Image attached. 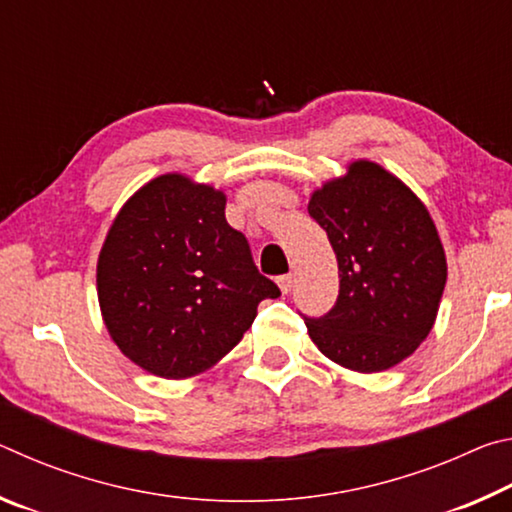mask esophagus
<instances>
[{"label": "esophagus", "mask_w": 512, "mask_h": 512, "mask_svg": "<svg viewBox=\"0 0 512 512\" xmlns=\"http://www.w3.org/2000/svg\"><path fill=\"white\" fill-rule=\"evenodd\" d=\"M277 287H280L282 293H289L293 289V275H282L277 277Z\"/></svg>", "instance_id": "esophagus-1"}]
</instances>
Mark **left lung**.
I'll return each mask as SVG.
<instances>
[{
  "mask_svg": "<svg viewBox=\"0 0 512 512\" xmlns=\"http://www.w3.org/2000/svg\"><path fill=\"white\" fill-rule=\"evenodd\" d=\"M307 210L339 262V298L307 318L309 339L339 366L381 372L409 359L436 323L447 259L431 214L411 187L372 160L314 189Z\"/></svg>",
  "mask_w": 512,
  "mask_h": 512,
  "instance_id": "left-lung-1",
  "label": "left lung"
}]
</instances>
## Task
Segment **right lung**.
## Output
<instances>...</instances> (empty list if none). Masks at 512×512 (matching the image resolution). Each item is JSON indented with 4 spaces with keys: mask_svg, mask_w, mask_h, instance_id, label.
Masks as SVG:
<instances>
[{
    "mask_svg": "<svg viewBox=\"0 0 512 512\" xmlns=\"http://www.w3.org/2000/svg\"><path fill=\"white\" fill-rule=\"evenodd\" d=\"M110 339L135 366L189 379L216 366L280 289L259 275L246 237L225 221V194L162 173L121 205L97 262Z\"/></svg>",
    "mask_w": 512,
    "mask_h": 512,
    "instance_id": "right-lung-1",
    "label": "right lung"
}]
</instances>
